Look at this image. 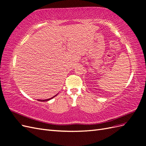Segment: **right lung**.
Wrapping results in <instances>:
<instances>
[{
	"instance_id": "right-lung-1",
	"label": "right lung",
	"mask_w": 146,
	"mask_h": 146,
	"mask_svg": "<svg viewBox=\"0 0 146 146\" xmlns=\"http://www.w3.org/2000/svg\"><path fill=\"white\" fill-rule=\"evenodd\" d=\"M57 94L56 95H55V96H54V97H52V98H50V99H45V100H38V101H40V102H46V101H48V100H50V99H53L54 98V97H55L56 96H57Z\"/></svg>"
}]
</instances>
